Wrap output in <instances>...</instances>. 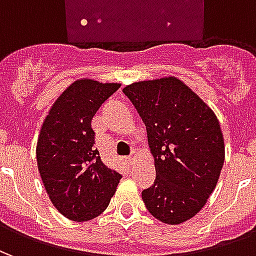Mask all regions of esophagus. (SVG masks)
Here are the masks:
<instances>
[{
  "instance_id": "obj_1",
  "label": "esophagus",
  "mask_w": 256,
  "mask_h": 256,
  "mask_svg": "<svg viewBox=\"0 0 256 256\" xmlns=\"http://www.w3.org/2000/svg\"><path fill=\"white\" fill-rule=\"evenodd\" d=\"M137 159H138V152H137V150H133V152H132V155L128 156V162L130 163V164H133L134 162L137 160Z\"/></svg>"
}]
</instances>
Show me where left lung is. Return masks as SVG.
<instances>
[{"label": "left lung", "instance_id": "8db88e82", "mask_svg": "<svg viewBox=\"0 0 256 256\" xmlns=\"http://www.w3.org/2000/svg\"><path fill=\"white\" fill-rule=\"evenodd\" d=\"M142 118L156 180L142 190L156 220L180 225L203 208L216 186L225 142L214 111L177 76L140 80L123 88Z\"/></svg>", "mask_w": 256, "mask_h": 256}]
</instances>
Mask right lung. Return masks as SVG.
<instances>
[{"mask_svg":"<svg viewBox=\"0 0 256 256\" xmlns=\"http://www.w3.org/2000/svg\"><path fill=\"white\" fill-rule=\"evenodd\" d=\"M119 88L120 84L78 79L58 96L42 123L38 170L52 204L68 220L84 222L98 216L122 178L102 163L92 128L96 112Z\"/></svg>","mask_w":256,"mask_h":256,"instance_id":"right-lung-1","label":"right lung"}]
</instances>
